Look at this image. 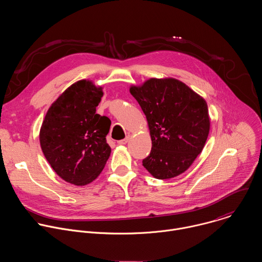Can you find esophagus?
I'll use <instances>...</instances> for the list:
<instances>
[{
    "label": "esophagus",
    "mask_w": 262,
    "mask_h": 262,
    "mask_svg": "<svg viewBox=\"0 0 262 262\" xmlns=\"http://www.w3.org/2000/svg\"><path fill=\"white\" fill-rule=\"evenodd\" d=\"M128 140H129V136H127L126 138H124L123 140H120V141H118L117 143L119 144V145H124V144H126L127 142H128Z\"/></svg>",
    "instance_id": "esophagus-1"
}]
</instances>
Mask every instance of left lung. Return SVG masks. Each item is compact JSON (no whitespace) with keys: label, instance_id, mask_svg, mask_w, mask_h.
Wrapping results in <instances>:
<instances>
[{"label":"left lung","instance_id":"obj_1","mask_svg":"<svg viewBox=\"0 0 262 262\" xmlns=\"http://www.w3.org/2000/svg\"><path fill=\"white\" fill-rule=\"evenodd\" d=\"M129 91L150 129L152 147L142 162L144 168L159 179L181 174L201 154L207 140L206 101L175 79H150Z\"/></svg>","mask_w":262,"mask_h":262}]
</instances>
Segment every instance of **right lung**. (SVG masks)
<instances>
[{
	"instance_id": "1",
	"label": "right lung",
	"mask_w": 262,
	"mask_h": 262,
	"mask_svg": "<svg viewBox=\"0 0 262 262\" xmlns=\"http://www.w3.org/2000/svg\"><path fill=\"white\" fill-rule=\"evenodd\" d=\"M102 94L101 87L90 81L74 83L51 105L42 122V152L54 171L69 183H90L110 158L105 137L111 120L96 114Z\"/></svg>"
}]
</instances>
